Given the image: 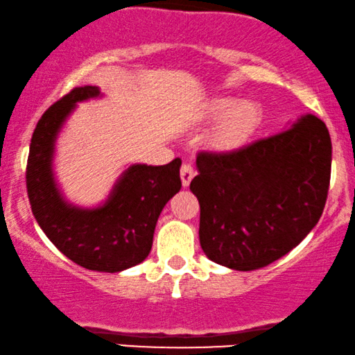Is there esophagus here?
Wrapping results in <instances>:
<instances>
[{
	"mask_svg": "<svg viewBox=\"0 0 355 355\" xmlns=\"http://www.w3.org/2000/svg\"><path fill=\"white\" fill-rule=\"evenodd\" d=\"M196 176V171H193V168L191 166L189 163H184L181 166V181H182V186L184 187H189V184Z\"/></svg>",
	"mask_w": 355,
	"mask_h": 355,
	"instance_id": "1",
	"label": "esophagus"
}]
</instances>
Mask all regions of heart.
Returning a JSON list of instances; mask_svg holds the SVG:
<instances>
[{"label": "heart", "instance_id": "obj_1", "mask_svg": "<svg viewBox=\"0 0 355 355\" xmlns=\"http://www.w3.org/2000/svg\"><path fill=\"white\" fill-rule=\"evenodd\" d=\"M203 118L218 123L213 144L218 148L231 150L244 145L257 132L261 123V111L254 101L216 98L207 106Z\"/></svg>", "mask_w": 355, "mask_h": 355}]
</instances>
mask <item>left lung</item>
Returning a JSON list of instances; mask_svg holds the SVG:
<instances>
[{
	"instance_id": "obj_1",
	"label": "left lung",
	"mask_w": 355,
	"mask_h": 355,
	"mask_svg": "<svg viewBox=\"0 0 355 355\" xmlns=\"http://www.w3.org/2000/svg\"><path fill=\"white\" fill-rule=\"evenodd\" d=\"M202 250L231 270L263 268L305 239L322 216L331 139L313 114L232 152L197 155Z\"/></svg>"
}]
</instances>
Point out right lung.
<instances>
[{"label":"right lung","mask_w":355,"mask_h":355,"mask_svg":"<svg viewBox=\"0 0 355 355\" xmlns=\"http://www.w3.org/2000/svg\"><path fill=\"white\" fill-rule=\"evenodd\" d=\"M100 96V87H77L43 113L28 152L27 192L38 226L67 259L87 270L118 273L148 257L159 213L181 191L182 162L129 164L98 205L67 200L56 179V140L77 105Z\"/></svg>","instance_id":"right-lung-1"}]
</instances>
